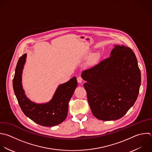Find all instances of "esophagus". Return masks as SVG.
<instances>
[{
	"label": "esophagus",
	"mask_w": 152,
	"mask_h": 152,
	"mask_svg": "<svg viewBox=\"0 0 152 152\" xmlns=\"http://www.w3.org/2000/svg\"><path fill=\"white\" fill-rule=\"evenodd\" d=\"M77 81H78V83H81L82 81H83V78H82L81 77H78L77 78Z\"/></svg>",
	"instance_id": "34e87169"
}]
</instances>
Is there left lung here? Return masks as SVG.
<instances>
[{
    "label": "left lung",
    "mask_w": 152,
    "mask_h": 152,
    "mask_svg": "<svg viewBox=\"0 0 152 152\" xmlns=\"http://www.w3.org/2000/svg\"><path fill=\"white\" fill-rule=\"evenodd\" d=\"M114 46L109 58L81 73L91 110L102 121L124 116L135 102L141 85L133 51L124 45Z\"/></svg>",
    "instance_id": "8db88e82"
}]
</instances>
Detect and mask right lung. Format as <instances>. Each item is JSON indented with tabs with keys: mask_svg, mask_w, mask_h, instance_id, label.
Segmentation results:
<instances>
[{
	"mask_svg": "<svg viewBox=\"0 0 152 152\" xmlns=\"http://www.w3.org/2000/svg\"><path fill=\"white\" fill-rule=\"evenodd\" d=\"M26 58V53L19 59L13 79V88L20 106L24 113L34 122L44 126L57 125L67 116L69 101L78 85L77 78L74 77L59 85L49 102L35 103L27 97L23 88L22 74Z\"/></svg>",
	"mask_w": 152,
	"mask_h": 152,
	"instance_id": "1",
	"label": "right lung"
}]
</instances>
